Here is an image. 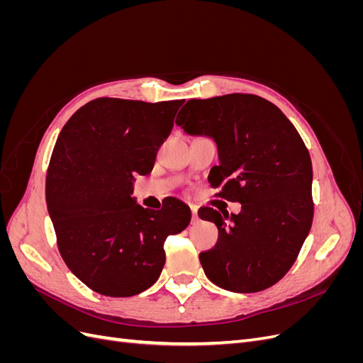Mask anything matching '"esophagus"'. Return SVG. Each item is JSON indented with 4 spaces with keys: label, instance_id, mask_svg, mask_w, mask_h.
Instances as JSON below:
<instances>
[{
    "label": "esophagus",
    "instance_id": "esophagus-1",
    "mask_svg": "<svg viewBox=\"0 0 363 363\" xmlns=\"http://www.w3.org/2000/svg\"><path fill=\"white\" fill-rule=\"evenodd\" d=\"M191 211H192V219L195 221V219H199V211H196V207H191Z\"/></svg>",
    "mask_w": 363,
    "mask_h": 363
}]
</instances>
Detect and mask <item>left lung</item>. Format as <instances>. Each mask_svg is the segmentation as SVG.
Returning a JSON list of instances; mask_svg holds the SVG:
<instances>
[{"label":"left lung","mask_w":363,"mask_h":363,"mask_svg":"<svg viewBox=\"0 0 363 363\" xmlns=\"http://www.w3.org/2000/svg\"><path fill=\"white\" fill-rule=\"evenodd\" d=\"M175 124L215 139L221 163L208 180L221 188L216 196L242 204L238 215L199 211L218 227L216 245L200 252L207 279L240 294L271 288L294 265L313 221L312 160L300 133L277 106L251 94L189 100Z\"/></svg>","instance_id":"1"}]
</instances>
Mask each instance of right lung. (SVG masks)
<instances>
[{"instance_id": "1", "label": "right lung", "mask_w": 363, "mask_h": 363, "mask_svg": "<svg viewBox=\"0 0 363 363\" xmlns=\"http://www.w3.org/2000/svg\"><path fill=\"white\" fill-rule=\"evenodd\" d=\"M183 103L96 98L56 140L45 183L48 213L62 259L98 294L148 289L163 269L164 240L191 223V208L172 196L160 211L131 199L133 177L151 172Z\"/></svg>"}]
</instances>
